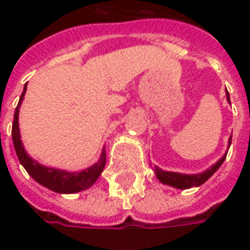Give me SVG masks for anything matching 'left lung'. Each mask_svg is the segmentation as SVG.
Returning <instances> with one entry per match:
<instances>
[{
	"mask_svg": "<svg viewBox=\"0 0 250 250\" xmlns=\"http://www.w3.org/2000/svg\"><path fill=\"white\" fill-rule=\"evenodd\" d=\"M226 100L228 103L230 104V96H229V92L226 89ZM231 145V136L229 138V142H228V148L230 147ZM226 154L228 151L222 155V158H220L214 165H211L210 167H208L206 170H204L202 173L197 174H184V173H175V171H166V170H162L158 166H152V170L157 175V178L162 182L163 185H167V186H171V188H198L201 185H204L208 179L213 175V174L221 167V165L224 163L226 158Z\"/></svg>",
	"mask_w": 250,
	"mask_h": 250,
	"instance_id": "obj_1",
	"label": "left lung"
}]
</instances>
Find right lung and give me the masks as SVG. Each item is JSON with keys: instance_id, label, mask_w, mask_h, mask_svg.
I'll return each mask as SVG.
<instances>
[{"instance_id": "right-lung-1", "label": "right lung", "mask_w": 250, "mask_h": 250, "mask_svg": "<svg viewBox=\"0 0 250 250\" xmlns=\"http://www.w3.org/2000/svg\"><path fill=\"white\" fill-rule=\"evenodd\" d=\"M25 92H26V84L24 85V91L20 96L19 104L14 111V120L12 125V139H13L14 150H16L20 163L24 166L25 170L37 184L49 188L55 193L75 194L91 188L98 181L104 166H105V147H103L98 162L93 163L92 166H89L82 171H68V170H62V168L48 167V166H44L35 161L25 150L22 141H21V134H20L19 114Z\"/></svg>"}]
</instances>
